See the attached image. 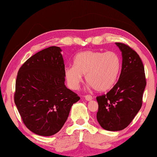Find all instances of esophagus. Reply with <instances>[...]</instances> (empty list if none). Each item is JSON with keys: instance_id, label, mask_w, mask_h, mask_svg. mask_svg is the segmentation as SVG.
<instances>
[{"instance_id": "obj_1", "label": "esophagus", "mask_w": 157, "mask_h": 157, "mask_svg": "<svg viewBox=\"0 0 157 157\" xmlns=\"http://www.w3.org/2000/svg\"><path fill=\"white\" fill-rule=\"evenodd\" d=\"M85 99L86 101H91L92 99V96H90V95L85 96Z\"/></svg>"}]
</instances>
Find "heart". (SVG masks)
<instances>
[{"instance_id":"heart-1","label":"heart","mask_w":157,"mask_h":157,"mask_svg":"<svg viewBox=\"0 0 157 157\" xmlns=\"http://www.w3.org/2000/svg\"><path fill=\"white\" fill-rule=\"evenodd\" d=\"M121 68V61L113 51L103 53L96 51H86L78 53L74 61V67L64 70V76L70 89H78L82 76L90 86L97 91H106L117 82Z\"/></svg>"}]
</instances>
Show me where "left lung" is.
I'll return each instance as SVG.
<instances>
[{"label":"left lung","mask_w":157,"mask_h":157,"mask_svg":"<svg viewBox=\"0 0 157 157\" xmlns=\"http://www.w3.org/2000/svg\"><path fill=\"white\" fill-rule=\"evenodd\" d=\"M121 51L122 67L119 78L106 94L96 97L97 121L103 128L117 132L129 125L142 105L147 81L142 61L127 45L116 43Z\"/></svg>","instance_id":"left-lung-1"}]
</instances>
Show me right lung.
Listing matches in <instances>:
<instances>
[{
  "instance_id": "obj_1",
  "label": "right lung",
  "mask_w": 157,
  "mask_h": 157,
  "mask_svg": "<svg viewBox=\"0 0 157 157\" xmlns=\"http://www.w3.org/2000/svg\"><path fill=\"white\" fill-rule=\"evenodd\" d=\"M61 48L51 46L29 58L20 68L14 101L25 126L49 136L65 124L72 105L80 97L66 88Z\"/></svg>"
}]
</instances>
